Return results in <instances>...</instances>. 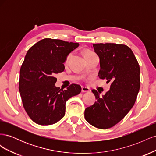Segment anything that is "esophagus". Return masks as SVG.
I'll use <instances>...</instances> for the list:
<instances>
[{
  "instance_id": "34e87169",
  "label": "esophagus",
  "mask_w": 156,
  "mask_h": 156,
  "mask_svg": "<svg viewBox=\"0 0 156 156\" xmlns=\"http://www.w3.org/2000/svg\"><path fill=\"white\" fill-rule=\"evenodd\" d=\"M90 91V88L88 87H81V92H88Z\"/></svg>"
}]
</instances>
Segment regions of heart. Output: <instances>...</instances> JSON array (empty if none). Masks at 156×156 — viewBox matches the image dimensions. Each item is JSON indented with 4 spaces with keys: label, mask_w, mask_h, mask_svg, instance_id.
Wrapping results in <instances>:
<instances>
[{
    "label": "heart",
    "mask_w": 156,
    "mask_h": 156,
    "mask_svg": "<svg viewBox=\"0 0 156 156\" xmlns=\"http://www.w3.org/2000/svg\"><path fill=\"white\" fill-rule=\"evenodd\" d=\"M92 54H94V53H93V52H92V51H87L86 53H85V56H88V55H92ZM72 53L68 54V55L67 56V57H66V62H68L69 60L71 58V57H72Z\"/></svg>",
    "instance_id": "1"
}]
</instances>
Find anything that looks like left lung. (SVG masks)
I'll list each match as a JSON object with an SVG mask.
<instances>
[{
	"instance_id": "left-lung-1",
	"label": "left lung",
	"mask_w": 156,
	"mask_h": 156,
	"mask_svg": "<svg viewBox=\"0 0 156 156\" xmlns=\"http://www.w3.org/2000/svg\"><path fill=\"white\" fill-rule=\"evenodd\" d=\"M100 58L98 76L111 82L105 95L92 90L97 101L84 111L90 124L105 129L122 120L135 104L140 89V67L131 49L116 44H93Z\"/></svg>"
}]
</instances>
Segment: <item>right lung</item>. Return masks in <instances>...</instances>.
I'll use <instances>...</instances> for the list:
<instances>
[{"label": "right lung", "mask_w": 156, "mask_h": 156, "mask_svg": "<svg viewBox=\"0 0 156 156\" xmlns=\"http://www.w3.org/2000/svg\"><path fill=\"white\" fill-rule=\"evenodd\" d=\"M79 45L45 38L27 51L20 69L19 90L23 107L35 123H56L65 115L66 101L81 92L78 84H71L66 90L55 86V75L63 72L67 56Z\"/></svg>", "instance_id": "obj_1"}]
</instances>
